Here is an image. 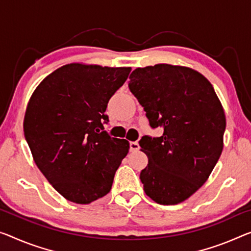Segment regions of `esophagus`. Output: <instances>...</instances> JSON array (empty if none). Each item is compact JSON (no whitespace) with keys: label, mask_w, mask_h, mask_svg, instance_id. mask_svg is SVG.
<instances>
[{"label":"esophagus","mask_w":251,"mask_h":251,"mask_svg":"<svg viewBox=\"0 0 251 251\" xmlns=\"http://www.w3.org/2000/svg\"><path fill=\"white\" fill-rule=\"evenodd\" d=\"M139 149V144L137 141H131L130 142V151H137Z\"/></svg>","instance_id":"esophagus-1"}]
</instances>
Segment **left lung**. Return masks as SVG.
<instances>
[{"label":"left lung","instance_id":"1","mask_svg":"<svg viewBox=\"0 0 251 251\" xmlns=\"http://www.w3.org/2000/svg\"><path fill=\"white\" fill-rule=\"evenodd\" d=\"M129 88L161 137L139 141L148 165L144 191L163 205L184 202L206 182L223 149L226 115L212 84L194 69L157 64L137 68Z\"/></svg>","mask_w":251,"mask_h":251}]
</instances>
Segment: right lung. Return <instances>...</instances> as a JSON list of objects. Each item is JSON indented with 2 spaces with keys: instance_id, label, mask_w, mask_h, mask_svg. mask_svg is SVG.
Returning <instances> with one entry per match:
<instances>
[{
  "instance_id": "obj_1",
  "label": "right lung",
  "mask_w": 251,
  "mask_h": 251,
  "mask_svg": "<svg viewBox=\"0 0 251 251\" xmlns=\"http://www.w3.org/2000/svg\"><path fill=\"white\" fill-rule=\"evenodd\" d=\"M130 67L73 63L49 74L26 106L23 131L33 160L68 201L90 204L111 191L129 141L104 130L112 95Z\"/></svg>"
}]
</instances>
